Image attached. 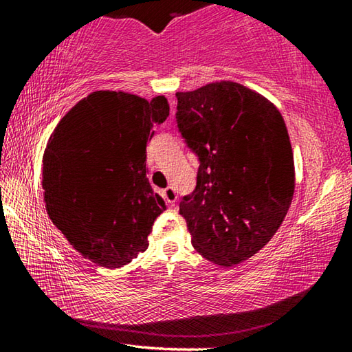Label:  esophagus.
Wrapping results in <instances>:
<instances>
[{
    "instance_id": "esophagus-1",
    "label": "esophagus",
    "mask_w": 352,
    "mask_h": 352,
    "mask_svg": "<svg viewBox=\"0 0 352 352\" xmlns=\"http://www.w3.org/2000/svg\"><path fill=\"white\" fill-rule=\"evenodd\" d=\"M163 197H164V200L168 201V204H169L170 206H174L175 201H177V192H175V189L172 188V186L166 188V189L163 190Z\"/></svg>"
}]
</instances>
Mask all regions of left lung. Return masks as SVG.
Wrapping results in <instances>:
<instances>
[{
  "mask_svg": "<svg viewBox=\"0 0 352 352\" xmlns=\"http://www.w3.org/2000/svg\"><path fill=\"white\" fill-rule=\"evenodd\" d=\"M177 126L199 157L180 201L194 248L222 267L252 258L281 226L295 166L281 113L259 93L222 80L177 93Z\"/></svg>",
  "mask_w": 352,
  "mask_h": 352,
  "instance_id": "obj_1",
  "label": "left lung"
}]
</instances>
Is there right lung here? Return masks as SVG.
<instances>
[{
	"label": "right lung",
	"instance_id": "obj_1",
	"mask_svg": "<svg viewBox=\"0 0 352 352\" xmlns=\"http://www.w3.org/2000/svg\"><path fill=\"white\" fill-rule=\"evenodd\" d=\"M168 116L164 96L94 91L50 136L41 183L47 216L94 264L119 269L148 247L166 205L147 180L146 146Z\"/></svg>",
	"mask_w": 352,
	"mask_h": 352
}]
</instances>
